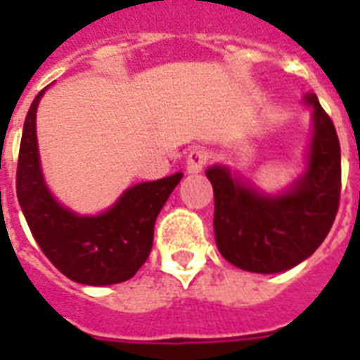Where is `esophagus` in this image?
I'll use <instances>...</instances> for the list:
<instances>
[{
	"label": "esophagus",
	"instance_id": "esophagus-1",
	"mask_svg": "<svg viewBox=\"0 0 360 360\" xmlns=\"http://www.w3.org/2000/svg\"><path fill=\"white\" fill-rule=\"evenodd\" d=\"M210 160V150L206 148H193L187 156V172L188 173H200L204 165Z\"/></svg>",
	"mask_w": 360,
	"mask_h": 360
}]
</instances>
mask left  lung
Masks as SVG:
<instances>
[{
	"label": "left lung",
	"instance_id": "8db88e82",
	"mask_svg": "<svg viewBox=\"0 0 360 360\" xmlns=\"http://www.w3.org/2000/svg\"><path fill=\"white\" fill-rule=\"evenodd\" d=\"M304 103L312 108L307 169L285 193L264 195L226 165L206 169L214 187L216 245L241 270H289L307 260L332 229L341 191L340 141L316 94L304 96Z\"/></svg>",
	"mask_w": 360,
	"mask_h": 360
}]
</instances>
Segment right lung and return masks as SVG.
<instances>
[{"instance_id": "right-lung-1", "label": "right lung", "mask_w": 360, "mask_h": 360, "mask_svg": "<svg viewBox=\"0 0 360 360\" xmlns=\"http://www.w3.org/2000/svg\"><path fill=\"white\" fill-rule=\"evenodd\" d=\"M36 96L25 119L17 165V198L38 247L63 276L82 285H111L139 271L154 241V224L183 173L127 188L110 210L81 216L53 198L40 167Z\"/></svg>"}]
</instances>
